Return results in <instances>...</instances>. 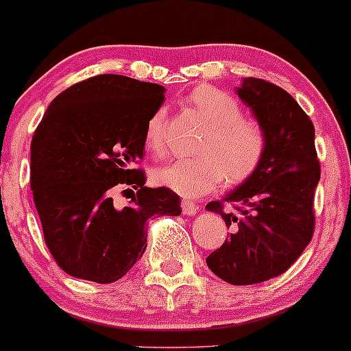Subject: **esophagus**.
Masks as SVG:
<instances>
[{
    "instance_id": "esophagus-1",
    "label": "esophagus",
    "mask_w": 351,
    "mask_h": 351,
    "mask_svg": "<svg viewBox=\"0 0 351 351\" xmlns=\"http://www.w3.org/2000/svg\"><path fill=\"white\" fill-rule=\"evenodd\" d=\"M198 205H195L191 199H182V210L184 217H195L198 213Z\"/></svg>"
}]
</instances>
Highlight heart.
Returning a JSON list of instances; mask_svg holds the SVG:
<instances>
[{
  "label": "heart",
  "mask_w": 351,
  "mask_h": 351,
  "mask_svg": "<svg viewBox=\"0 0 351 351\" xmlns=\"http://www.w3.org/2000/svg\"><path fill=\"white\" fill-rule=\"evenodd\" d=\"M188 103L210 125L195 158H176L153 169V182L175 193L196 198L213 191L223 178L241 183L256 171L267 138L256 123L243 118L240 103L210 84L196 86ZM165 108L148 118L145 145L153 152L165 143Z\"/></svg>",
  "instance_id": "b5f03b06"
}]
</instances>
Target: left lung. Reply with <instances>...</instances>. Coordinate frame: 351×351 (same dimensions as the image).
I'll return each mask as SVG.
<instances>
[{
  "instance_id": "obj_1",
  "label": "left lung",
  "mask_w": 351,
  "mask_h": 351,
  "mask_svg": "<svg viewBox=\"0 0 351 351\" xmlns=\"http://www.w3.org/2000/svg\"><path fill=\"white\" fill-rule=\"evenodd\" d=\"M234 91L263 130L267 148L256 171L221 199L237 202L240 214H223L221 202L206 205L232 226L206 265L225 282L253 285L287 271L310 243L319 163L315 126L293 96L260 78H243Z\"/></svg>"
}]
</instances>
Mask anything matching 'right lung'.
I'll use <instances>...</instances> for the list:
<instances>
[{
    "label": "right lung",
    "mask_w": 351,
    "mask_h": 351,
    "mask_svg": "<svg viewBox=\"0 0 351 351\" xmlns=\"http://www.w3.org/2000/svg\"><path fill=\"white\" fill-rule=\"evenodd\" d=\"M163 99L156 83L98 75L49 103L32 141V190L46 246L68 275L117 282L145 253L148 219L182 213L178 195L146 188L133 169ZM118 184L137 190L123 208L110 196Z\"/></svg>",
    "instance_id": "1"
}]
</instances>
